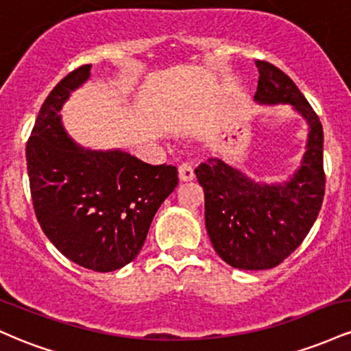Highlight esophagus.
<instances>
[{
  "label": "esophagus",
  "mask_w": 351,
  "mask_h": 351,
  "mask_svg": "<svg viewBox=\"0 0 351 351\" xmlns=\"http://www.w3.org/2000/svg\"><path fill=\"white\" fill-rule=\"evenodd\" d=\"M178 178L180 181H191L195 178V171L188 163H181L178 167Z\"/></svg>",
  "instance_id": "esophagus-1"
}]
</instances>
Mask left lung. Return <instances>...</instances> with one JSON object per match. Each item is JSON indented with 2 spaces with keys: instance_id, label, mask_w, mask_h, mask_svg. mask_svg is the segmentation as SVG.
I'll list each match as a JSON object with an SVG mask.
<instances>
[{
  "instance_id": "8db88e82",
  "label": "left lung",
  "mask_w": 351,
  "mask_h": 351,
  "mask_svg": "<svg viewBox=\"0 0 351 351\" xmlns=\"http://www.w3.org/2000/svg\"><path fill=\"white\" fill-rule=\"evenodd\" d=\"M259 82L254 100L291 104L308 123L307 152L289 181L256 183L223 160L196 168L204 189V223L224 263L243 271L279 265L295 251L315 223L325 195L324 128L307 99L279 67L256 60Z\"/></svg>"
}]
</instances>
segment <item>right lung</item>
Segmentation results:
<instances>
[{"mask_svg":"<svg viewBox=\"0 0 351 351\" xmlns=\"http://www.w3.org/2000/svg\"><path fill=\"white\" fill-rule=\"evenodd\" d=\"M86 64L44 100L26 143L36 217L60 254L95 272L138 256L152 219L178 184L171 165H148L122 150H86L60 123V108L90 75Z\"/></svg>","mask_w":351,"mask_h":351,"instance_id":"obj_1","label":"right lung"}]
</instances>
